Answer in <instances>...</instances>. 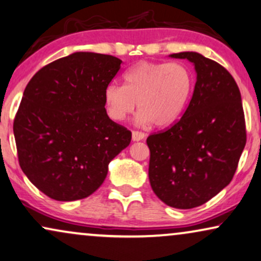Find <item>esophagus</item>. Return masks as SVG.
<instances>
[{
	"label": "esophagus",
	"mask_w": 261,
	"mask_h": 261,
	"mask_svg": "<svg viewBox=\"0 0 261 261\" xmlns=\"http://www.w3.org/2000/svg\"><path fill=\"white\" fill-rule=\"evenodd\" d=\"M144 137H146V135H144L143 133H141V131H133V141H135V142L142 141Z\"/></svg>",
	"instance_id": "obj_1"
}]
</instances>
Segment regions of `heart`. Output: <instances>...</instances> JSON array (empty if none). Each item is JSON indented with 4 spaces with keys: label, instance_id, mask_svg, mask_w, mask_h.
<instances>
[{
    "label": "heart",
    "instance_id": "obj_1",
    "mask_svg": "<svg viewBox=\"0 0 261 261\" xmlns=\"http://www.w3.org/2000/svg\"><path fill=\"white\" fill-rule=\"evenodd\" d=\"M193 90L190 71L179 62L141 61L124 74V87L108 84L105 107L112 120H126L140 110L138 125L167 126L182 115Z\"/></svg>",
    "mask_w": 261,
    "mask_h": 261
}]
</instances>
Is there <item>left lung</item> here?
Returning a JSON list of instances; mask_svg holds the SVG:
<instances>
[{
    "label": "left lung",
    "instance_id": "1",
    "mask_svg": "<svg viewBox=\"0 0 261 261\" xmlns=\"http://www.w3.org/2000/svg\"><path fill=\"white\" fill-rule=\"evenodd\" d=\"M170 57L193 62L196 83L183 117L147 138L148 174L163 202L189 210L231 182L246 146L245 113L240 89L222 65L195 51Z\"/></svg>",
    "mask_w": 261,
    "mask_h": 261
}]
</instances>
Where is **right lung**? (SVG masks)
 Listing matches in <instances>:
<instances>
[{"mask_svg":"<svg viewBox=\"0 0 261 261\" xmlns=\"http://www.w3.org/2000/svg\"><path fill=\"white\" fill-rule=\"evenodd\" d=\"M120 65L112 55L77 51L42 67L26 85L13 124L18 159L50 199L91 195L130 144L131 131L105 108V89Z\"/></svg>","mask_w":261,"mask_h":261,"instance_id":"right-lung-1","label":"right lung"}]
</instances>
